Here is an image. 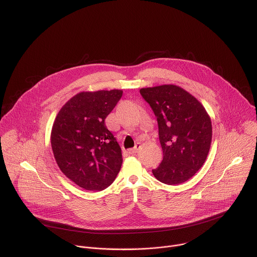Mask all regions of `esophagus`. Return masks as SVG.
Listing matches in <instances>:
<instances>
[{
	"mask_svg": "<svg viewBox=\"0 0 257 257\" xmlns=\"http://www.w3.org/2000/svg\"><path fill=\"white\" fill-rule=\"evenodd\" d=\"M140 148V143H137L135 146H134V148L133 149H130V150H128V154L129 155H134V154H136L137 153V151H138V149Z\"/></svg>",
	"mask_w": 257,
	"mask_h": 257,
	"instance_id": "34e87169",
	"label": "esophagus"
}]
</instances>
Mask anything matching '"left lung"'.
<instances>
[{
    "mask_svg": "<svg viewBox=\"0 0 257 257\" xmlns=\"http://www.w3.org/2000/svg\"><path fill=\"white\" fill-rule=\"evenodd\" d=\"M157 117L164 158L154 176L169 185L186 182L202 167L211 142V122L203 105L176 85L141 88Z\"/></svg>",
    "mask_w": 257,
    "mask_h": 257,
    "instance_id": "obj_1",
    "label": "left lung"
}]
</instances>
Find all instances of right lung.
I'll return each instance as SVG.
<instances>
[{"mask_svg": "<svg viewBox=\"0 0 257 257\" xmlns=\"http://www.w3.org/2000/svg\"><path fill=\"white\" fill-rule=\"evenodd\" d=\"M118 89L80 92L60 109L51 143L60 170L79 187L101 191L116 179L122 151L104 120L122 97Z\"/></svg>", "mask_w": 257, "mask_h": 257, "instance_id": "1", "label": "right lung"}]
</instances>
